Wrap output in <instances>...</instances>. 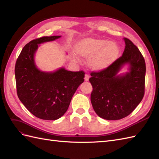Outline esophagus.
Returning <instances> with one entry per match:
<instances>
[{
    "label": "esophagus",
    "mask_w": 159,
    "mask_h": 159,
    "mask_svg": "<svg viewBox=\"0 0 159 159\" xmlns=\"http://www.w3.org/2000/svg\"><path fill=\"white\" fill-rule=\"evenodd\" d=\"M84 79H85V81H88L89 80V74H85Z\"/></svg>",
    "instance_id": "34e87169"
}]
</instances>
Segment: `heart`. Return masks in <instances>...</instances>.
Segmentation results:
<instances>
[{"label":"heart","mask_w":159,"mask_h":159,"mask_svg":"<svg viewBox=\"0 0 159 159\" xmlns=\"http://www.w3.org/2000/svg\"><path fill=\"white\" fill-rule=\"evenodd\" d=\"M74 48L80 57L89 59V67L95 71L109 68L117 61L120 54V48L116 42L103 38H83L76 43ZM71 59L76 62L80 61L75 54L71 55Z\"/></svg>","instance_id":"1"}]
</instances>
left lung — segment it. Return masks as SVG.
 Instances as JSON below:
<instances>
[{
  "label": "left lung",
  "mask_w": 159,
  "mask_h": 159,
  "mask_svg": "<svg viewBox=\"0 0 159 159\" xmlns=\"http://www.w3.org/2000/svg\"><path fill=\"white\" fill-rule=\"evenodd\" d=\"M125 48L122 56L107 69L91 73L89 81L93 87L91 102L99 117L118 120L131 114L142 101L145 94L146 66L138 48L124 38ZM128 63L129 71L117 74Z\"/></svg>",
  "instance_id": "8db88e82"
}]
</instances>
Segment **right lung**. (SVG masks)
Returning <instances> with one entry per match:
<instances>
[{"label":"right lung","instance_id":"add662e5","mask_svg":"<svg viewBox=\"0 0 159 159\" xmlns=\"http://www.w3.org/2000/svg\"><path fill=\"white\" fill-rule=\"evenodd\" d=\"M61 36H44L26 44L15 65V78L19 99L38 118L56 120L67 111L75 91L84 81V71L60 68L54 72L37 68L34 54L39 44L54 41Z\"/></svg>","mask_w":159,"mask_h":159}]
</instances>
